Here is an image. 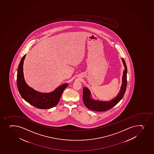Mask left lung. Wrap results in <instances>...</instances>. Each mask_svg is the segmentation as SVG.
Here are the masks:
<instances>
[{"label":"left lung","mask_w":154,"mask_h":154,"mask_svg":"<svg viewBox=\"0 0 154 154\" xmlns=\"http://www.w3.org/2000/svg\"><path fill=\"white\" fill-rule=\"evenodd\" d=\"M122 59L125 69L124 70L122 76V85L119 93L113 100L109 101H100L95 100L91 97V91L87 87H83V100L84 105L88 109L97 112H103L111 109L119 103L123 97L127 86V69L125 62Z\"/></svg>","instance_id":"left-lung-1"}]
</instances>
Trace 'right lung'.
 Instances as JSON below:
<instances>
[{
    "mask_svg": "<svg viewBox=\"0 0 154 154\" xmlns=\"http://www.w3.org/2000/svg\"><path fill=\"white\" fill-rule=\"evenodd\" d=\"M25 54L21 59L17 71V86L21 97L26 102L36 108L48 109L56 106L59 103L64 89L68 85L65 83L59 86L52 92L42 93L36 91L26 82L23 73V63Z\"/></svg>",
    "mask_w": 154,
    "mask_h": 154,
    "instance_id": "add662e5",
    "label": "right lung"
}]
</instances>
